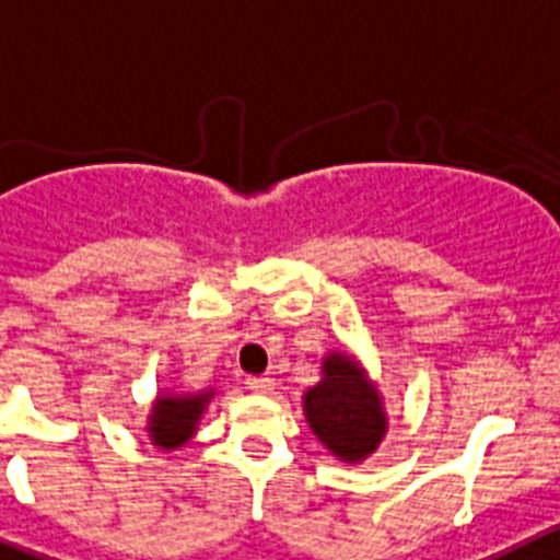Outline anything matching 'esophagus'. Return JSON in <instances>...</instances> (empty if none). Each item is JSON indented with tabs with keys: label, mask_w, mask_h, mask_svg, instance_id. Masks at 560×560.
I'll return each mask as SVG.
<instances>
[{
	"label": "esophagus",
	"mask_w": 560,
	"mask_h": 560,
	"mask_svg": "<svg viewBox=\"0 0 560 560\" xmlns=\"http://www.w3.org/2000/svg\"><path fill=\"white\" fill-rule=\"evenodd\" d=\"M247 387L253 393L266 396V393H271V387H275V380H271V376H247Z\"/></svg>",
	"instance_id": "1"
}]
</instances>
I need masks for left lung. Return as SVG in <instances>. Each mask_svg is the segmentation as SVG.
<instances>
[{
	"label": "left lung",
	"instance_id": "8db88e82",
	"mask_svg": "<svg viewBox=\"0 0 560 560\" xmlns=\"http://www.w3.org/2000/svg\"><path fill=\"white\" fill-rule=\"evenodd\" d=\"M305 415L313 434L346 462L365 459L385 434V412L376 390L354 360L343 354L327 357L322 385L305 396Z\"/></svg>",
	"mask_w": 560,
	"mask_h": 560
}]
</instances>
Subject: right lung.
Masks as SVG:
<instances>
[{"mask_svg":"<svg viewBox=\"0 0 560 560\" xmlns=\"http://www.w3.org/2000/svg\"><path fill=\"white\" fill-rule=\"evenodd\" d=\"M209 396L211 393L159 398V404L151 412L153 443L162 445V448H178V445H184L191 431H195L197 418L203 412Z\"/></svg>","mask_w":560,"mask_h":560,"instance_id":"1","label":"right lung"}]
</instances>
